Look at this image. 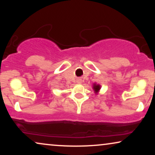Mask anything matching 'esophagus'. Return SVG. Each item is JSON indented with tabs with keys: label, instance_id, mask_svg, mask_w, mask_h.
<instances>
[{
	"label": "esophagus",
	"instance_id": "obj_1",
	"mask_svg": "<svg viewBox=\"0 0 155 155\" xmlns=\"http://www.w3.org/2000/svg\"><path fill=\"white\" fill-rule=\"evenodd\" d=\"M78 83H80V82H81V80H78Z\"/></svg>",
	"mask_w": 155,
	"mask_h": 155
}]
</instances>
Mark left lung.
Masks as SVG:
<instances>
[{"label":"left lung","mask_w":155,"mask_h":155,"mask_svg":"<svg viewBox=\"0 0 155 155\" xmlns=\"http://www.w3.org/2000/svg\"><path fill=\"white\" fill-rule=\"evenodd\" d=\"M92 88H93V90H94L95 94H98L99 92V90H100V89H101V85L99 84L94 83L92 85Z\"/></svg>","instance_id":"obj_1"}]
</instances>
